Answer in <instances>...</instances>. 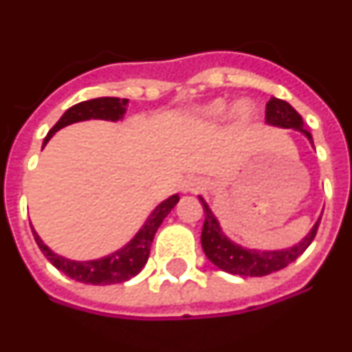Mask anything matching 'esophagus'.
Listing matches in <instances>:
<instances>
[{"mask_svg":"<svg viewBox=\"0 0 352 352\" xmlns=\"http://www.w3.org/2000/svg\"><path fill=\"white\" fill-rule=\"evenodd\" d=\"M183 186H185V190H195V188L201 186V182L195 178H188L185 183H183Z\"/></svg>","mask_w":352,"mask_h":352,"instance_id":"esophagus-1","label":"esophagus"}]
</instances>
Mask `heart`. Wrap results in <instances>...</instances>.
I'll list each match as a JSON object with an SVG mask.
<instances>
[{
	"label": "heart",
	"mask_w": 352,
	"mask_h": 352,
	"mask_svg": "<svg viewBox=\"0 0 352 352\" xmlns=\"http://www.w3.org/2000/svg\"><path fill=\"white\" fill-rule=\"evenodd\" d=\"M194 116L199 123H204V125L222 123L227 116H231L238 125H248L254 118V105L248 100H241L231 105L223 98H214V100L204 104L203 107H199Z\"/></svg>",
	"instance_id": "b5f03b06"
}]
</instances>
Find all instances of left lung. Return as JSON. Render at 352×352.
Wrapping results in <instances>:
<instances>
[{"label": "left lung", "instance_id": "obj_1", "mask_svg": "<svg viewBox=\"0 0 352 352\" xmlns=\"http://www.w3.org/2000/svg\"><path fill=\"white\" fill-rule=\"evenodd\" d=\"M266 123L270 126H276V129L296 130L303 138H307V141L314 148L312 135H310L309 130L303 129V120L296 113V109L287 104V102L272 96L268 104H266ZM199 203L203 204L204 208V226L203 232H201V245H203L206 257L222 272L243 276L270 275V273L285 268L292 261H296L309 248L312 239L316 238L317 227H319L322 217L321 213V217L316 220L312 229L296 245L278 248V250H261V248H248L232 241L223 232L220 222L201 195H199Z\"/></svg>", "mask_w": 352, "mask_h": 352}]
</instances>
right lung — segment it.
Instances as JSON below:
<instances>
[{
	"label": "right lung",
	"instance_id": "obj_1",
	"mask_svg": "<svg viewBox=\"0 0 352 352\" xmlns=\"http://www.w3.org/2000/svg\"><path fill=\"white\" fill-rule=\"evenodd\" d=\"M126 105H129L126 98H111V96L93 98V100H86L74 105L68 111H65L63 116L58 120V123L49 130V133L43 139L42 149L45 148V144L51 141L52 135L58 130L65 129V126L72 125V123H79V121L88 120L121 121L125 118ZM178 194H173L167 199H164L149 213V217L144 220L141 229L133 234V238L130 239L129 243H125L121 248H118V250L111 252L107 256L98 257V259L74 261L60 256V254L52 252L47 245L43 243L38 232L33 229V226H31V231H33V236H35L36 245L40 247L43 256L47 257L49 263L52 266H56L60 272H63L67 276L74 278V280L93 285L121 284V282L130 280L132 276H135L144 268V264L148 263L149 248H151L155 232L160 227V223L164 222V219L170 213V210L178 204Z\"/></svg>",
	"mask_w": 352,
	"mask_h": 352
}]
</instances>
